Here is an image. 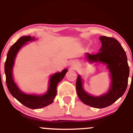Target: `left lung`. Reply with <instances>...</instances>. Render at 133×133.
I'll list each match as a JSON object with an SVG mask.
<instances>
[{
  "label": "left lung",
  "instance_id": "1",
  "mask_svg": "<svg viewBox=\"0 0 133 133\" xmlns=\"http://www.w3.org/2000/svg\"><path fill=\"white\" fill-rule=\"evenodd\" d=\"M102 47L95 55L86 53V61L89 64L97 63L107 65L110 83L107 91L99 96L88 93L84 88V80L78 75L76 89L81 101L97 109L107 107L116 101L124 94L128 84L129 68L127 55L118 40L113 38L100 36Z\"/></svg>",
  "mask_w": 133,
  "mask_h": 133
}]
</instances>
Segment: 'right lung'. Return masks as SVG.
<instances>
[{"instance_id": "1", "label": "right lung", "mask_w": 133, "mask_h": 133, "mask_svg": "<svg viewBox=\"0 0 133 133\" xmlns=\"http://www.w3.org/2000/svg\"><path fill=\"white\" fill-rule=\"evenodd\" d=\"M35 40H36V38L31 37L30 36L21 37L9 49L4 64L6 82L9 91L21 103L31 109H42L52 103L57 93L56 88L58 84L64 78L68 71V69H64L62 72H56L51 75L48 82V89L44 94H26L23 92L14 81L13 68L15 58L21 49L28 44V42Z\"/></svg>"}]
</instances>
